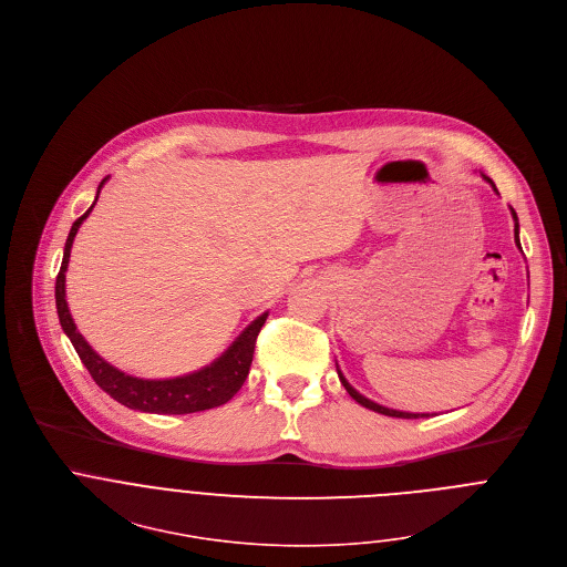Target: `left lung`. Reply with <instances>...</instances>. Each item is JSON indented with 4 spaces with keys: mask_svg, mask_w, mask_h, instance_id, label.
I'll use <instances>...</instances> for the list:
<instances>
[{
    "mask_svg": "<svg viewBox=\"0 0 567 567\" xmlns=\"http://www.w3.org/2000/svg\"><path fill=\"white\" fill-rule=\"evenodd\" d=\"M481 177L494 188V194L498 196V192H496V184L492 182V177H487L483 171H481ZM509 214H512V220H514V243H516V247L520 249V240H518V216H516V212L509 207ZM527 278H529V274H527ZM336 371H338V379H340V383H342V388L347 390V394L358 403V405H362V408H367V410H371V412H379V414H383V416H392V419H427L430 414H412V412H401V410H392V408H385V405H381V403H373V401H369L367 396H362L355 388H351L349 385V381L344 379V373L340 371V364L336 362ZM434 416V414H432Z\"/></svg>",
    "mask_w": 567,
    "mask_h": 567,
    "instance_id": "1",
    "label": "left lung"
}]
</instances>
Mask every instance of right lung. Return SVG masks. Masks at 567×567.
Wrapping results in <instances>:
<instances>
[{"label": "right lung", "mask_w": 567, "mask_h": 567, "mask_svg": "<svg viewBox=\"0 0 567 567\" xmlns=\"http://www.w3.org/2000/svg\"><path fill=\"white\" fill-rule=\"evenodd\" d=\"M109 177H104L97 186V194L89 212L78 218L69 231L66 245H64V258L62 267L55 280V305H58V316L64 333L73 342L80 360L93 375V381L117 403H122L128 410L135 412H146V414H194V412H205L220 408L229 403L243 383L249 375V367L254 360V347L256 338L269 316V311L260 313L256 320H251L240 336L209 364L188 371L182 375H173V379H137V375L124 373L122 369L113 367L106 362L89 342L86 338L78 331V324L71 316L69 302H66V269H69V258L73 249V240L82 227V223L89 218L93 212L102 186Z\"/></svg>", "instance_id": "1"}]
</instances>
